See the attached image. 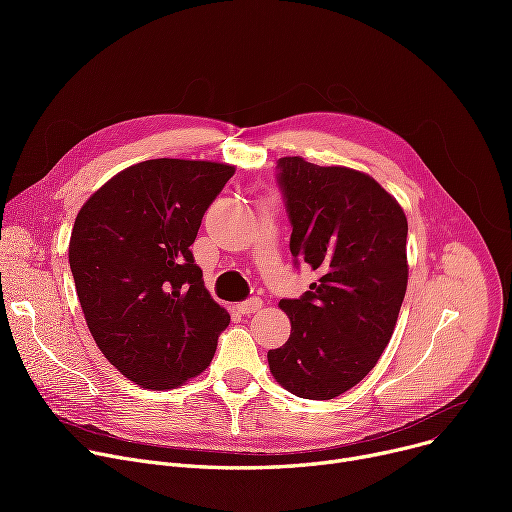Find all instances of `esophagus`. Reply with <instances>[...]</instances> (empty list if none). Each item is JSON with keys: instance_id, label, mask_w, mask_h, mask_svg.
Wrapping results in <instances>:
<instances>
[{"instance_id": "34e87169", "label": "esophagus", "mask_w": 512, "mask_h": 512, "mask_svg": "<svg viewBox=\"0 0 512 512\" xmlns=\"http://www.w3.org/2000/svg\"><path fill=\"white\" fill-rule=\"evenodd\" d=\"M261 305H263V301H261L259 297H253V299L242 301V303L238 305V311H240V313H245V315H251V313L259 311V309H261Z\"/></svg>"}]
</instances>
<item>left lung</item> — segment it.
Returning <instances> with one entry per match:
<instances>
[{
	"label": "left lung",
	"instance_id": "left-lung-1",
	"mask_svg": "<svg viewBox=\"0 0 512 512\" xmlns=\"http://www.w3.org/2000/svg\"><path fill=\"white\" fill-rule=\"evenodd\" d=\"M278 186L294 265L319 278L280 301L290 338L267 361L294 396L330 400L357 386L392 338L409 280L407 215L371 176L303 157L278 159Z\"/></svg>",
	"mask_w": 512,
	"mask_h": 512
}]
</instances>
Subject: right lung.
Segmentation results:
<instances>
[{
    "label": "right lung",
    "instance_id": "right-lung-1",
    "mask_svg": "<svg viewBox=\"0 0 512 512\" xmlns=\"http://www.w3.org/2000/svg\"><path fill=\"white\" fill-rule=\"evenodd\" d=\"M232 174L215 161L147 159L107 180L76 215L68 259L87 326L141 388L195 378L230 324L191 245Z\"/></svg>",
    "mask_w": 512,
    "mask_h": 512
}]
</instances>
